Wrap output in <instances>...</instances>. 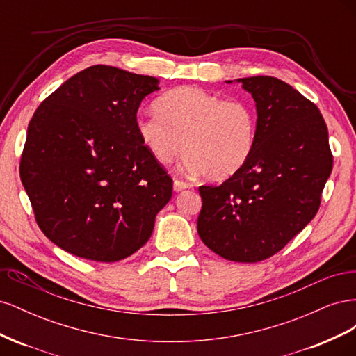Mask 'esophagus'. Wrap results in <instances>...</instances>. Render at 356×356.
Listing matches in <instances>:
<instances>
[{
	"label": "esophagus",
	"instance_id": "1",
	"mask_svg": "<svg viewBox=\"0 0 356 356\" xmlns=\"http://www.w3.org/2000/svg\"><path fill=\"white\" fill-rule=\"evenodd\" d=\"M190 188V184L186 181H181V179H175L174 181V190L175 191H182V190H187Z\"/></svg>",
	"mask_w": 356,
	"mask_h": 356
}]
</instances>
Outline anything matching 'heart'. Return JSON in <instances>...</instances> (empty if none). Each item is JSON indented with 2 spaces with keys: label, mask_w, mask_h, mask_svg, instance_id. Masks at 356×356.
Listing matches in <instances>:
<instances>
[{
  "label": "heart",
  "mask_w": 356,
  "mask_h": 356,
  "mask_svg": "<svg viewBox=\"0 0 356 356\" xmlns=\"http://www.w3.org/2000/svg\"><path fill=\"white\" fill-rule=\"evenodd\" d=\"M156 108L136 118V131L159 163L169 165L186 148L187 174L222 181L250 161L257 113L248 101L182 86L161 96Z\"/></svg>",
  "instance_id": "b5f03b06"
}]
</instances>
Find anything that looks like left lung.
<instances>
[{
  "instance_id": "8db88e82",
  "label": "left lung",
  "mask_w": 356,
  "mask_h": 356,
  "mask_svg": "<svg viewBox=\"0 0 356 356\" xmlns=\"http://www.w3.org/2000/svg\"><path fill=\"white\" fill-rule=\"evenodd\" d=\"M238 81L255 101V147L238 174L221 186L199 187L197 232L225 260L257 263L314 220L332 154L324 117L293 86L264 75Z\"/></svg>"
}]
</instances>
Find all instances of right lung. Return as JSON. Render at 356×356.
Here are the masks:
<instances>
[{
  "label": "right lung",
  "instance_id": "obj_1",
  "mask_svg": "<svg viewBox=\"0 0 356 356\" xmlns=\"http://www.w3.org/2000/svg\"><path fill=\"white\" fill-rule=\"evenodd\" d=\"M159 80L108 65L72 75L32 115L20 179L47 238L72 255L114 263L144 246L172 178L136 131Z\"/></svg>",
  "mask_w": 356,
  "mask_h": 356
}]
</instances>
